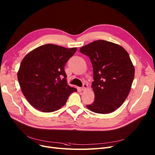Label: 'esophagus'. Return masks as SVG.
<instances>
[{
	"label": "esophagus",
	"instance_id": "obj_1",
	"mask_svg": "<svg viewBox=\"0 0 155 155\" xmlns=\"http://www.w3.org/2000/svg\"><path fill=\"white\" fill-rule=\"evenodd\" d=\"M88 88V84H86V83H84L83 84V86L81 87V90H82V91H84V90H86V88Z\"/></svg>",
	"mask_w": 155,
	"mask_h": 155
}]
</instances>
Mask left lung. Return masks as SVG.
Masks as SVG:
<instances>
[{"label": "left lung", "mask_w": 155, "mask_h": 155, "mask_svg": "<svg viewBox=\"0 0 155 155\" xmlns=\"http://www.w3.org/2000/svg\"><path fill=\"white\" fill-rule=\"evenodd\" d=\"M79 51L90 58L94 71L95 100L86 107L99 114L113 112L125 101L134 78L128 53L121 46L104 40L92 42Z\"/></svg>", "instance_id": "1"}]
</instances>
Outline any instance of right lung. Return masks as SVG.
<instances>
[{"mask_svg": "<svg viewBox=\"0 0 155 155\" xmlns=\"http://www.w3.org/2000/svg\"><path fill=\"white\" fill-rule=\"evenodd\" d=\"M77 50L48 44L34 49L24 57L18 80L28 102L42 112H53L64 106L77 90L67 84L64 67Z\"/></svg>", "mask_w": 155, "mask_h": 155, "instance_id": "1", "label": "right lung"}]
</instances>
